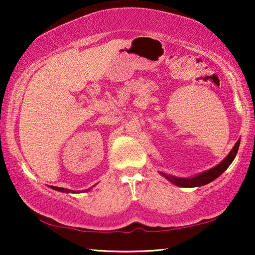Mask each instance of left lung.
Masks as SVG:
<instances>
[{
	"instance_id": "8db88e82",
	"label": "left lung",
	"mask_w": 255,
	"mask_h": 255,
	"mask_svg": "<svg viewBox=\"0 0 255 255\" xmlns=\"http://www.w3.org/2000/svg\"><path fill=\"white\" fill-rule=\"evenodd\" d=\"M239 144H240V139L236 142L235 147L231 149V152L229 153L228 156L223 160L221 163H218L217 166L212 167L211 169L205 170V172L198 174V175L194 176V177H176L173 175H168V174L160 172V174L163 177H166L169 182H172L173 184H175L177 187H184V188H194V187H201L204 186V184H208L212 182V181L217 179L218 176H221L223 173L228 169V167L231 165L233 160H235L237 152H238L239 148Z\"/></svg>"
}]
</instances>
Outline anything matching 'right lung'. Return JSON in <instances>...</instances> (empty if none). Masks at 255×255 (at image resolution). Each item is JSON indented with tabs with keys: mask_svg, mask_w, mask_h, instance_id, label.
I'll use <instances>...</instances> for the list:
<instances>
[{
	"mask_svg": "<svg viewBox=\"0 0 255 255\" xmlns=\"http://www.w3.org/2000/svg\"><path fill=\"white\" fill-rule=\"evenodd\" d=\"M51 188L52 189H54V190H58V191H62V193H75L74 190H69V189H65V188H59V187H53V186H51ZM79 193V191H78Z\"/></svg>",
	"mask_w": 255,
	"mask_h": 255,
	"instance_id": "add662e5",
	"label": "right lung"
}]
</instances>
